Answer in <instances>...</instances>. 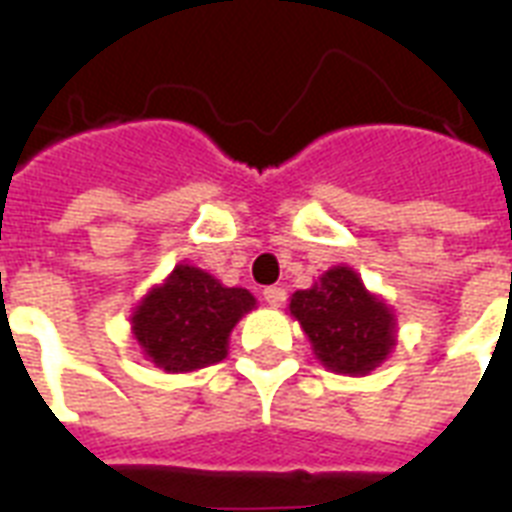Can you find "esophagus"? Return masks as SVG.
Returning a JSON list of instances; mask_svg holds the SVG:
<instances>
[{"instance_id": "1", "label": "esophagus", "mask_w": 512, "mask_h": 512, "mask_svg": "<svg viewBox=\"0 0 512 512\" xmlns=\"http://www.w3.org/2000/svg\"><path fill=\"white\" fill-rule=\"evenodd\" d=\"M263 300L271 305V308H279V305H284V300H287V292H284L281 287H265Z\"/></svg>"}]
</instances>
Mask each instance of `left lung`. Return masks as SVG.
Segmentation results:
<instances>
[{
	"label": "left lung",
	"instance_id": "obj_1",
	"mask_svg": "<svg viewBox=\"0 0 512 512\" xmlns=\"http://www.w3.org/2000/svg\"><path fill=\"white\" fill-rule=\"evenodd\" d=\"M289 313L321 364L337 374H369L396 345V316L348 265H335L289 300Z\"/></svg>",
	"mask_w": 512,
	"mask_h": 512
}]
</instances>
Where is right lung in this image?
<instances>
[{
  "label": "right lung",
  "instance_id": "obj_1",
  "mask_svg": "<svg viewBox=\"0 0 512 512\" xmlns=\"http://www.w3.org/2000/svg\"><path fill=\"white\" fill-rule=\"evenodd\" d=\"M252 308V292L223 287L207 271L180 263L140 300L130 319L132 335L164 372H196L228 356V337Z\"/></svg>",
  "mask_w": 512,
  "mask_h": 512
}]
</instances>
